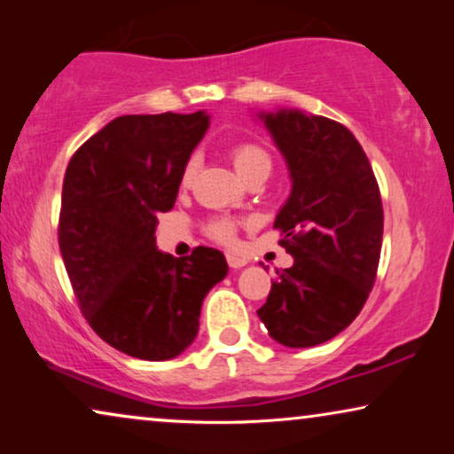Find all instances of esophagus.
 I'll return each mask as SVG.
<instances>
[{"label": "esophagus", "instance_id": "obj_1", "mask_svg": "<svg viewBox=\"0 0 454 454\" xmlns=\"http://www.w3.org/2000/svg\"><path fill=\"white\" fill-rule=\"evenodd\" d=\"M227 264L231 266V269H241V266L247 264V260L238 256V254H227Z\"/></svg>", "mask_w": 454, "mask_h": 454}]
</instances>
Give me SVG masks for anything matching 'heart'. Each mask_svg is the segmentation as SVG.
<instances>
[{
    "label": "heart",
    "instance_id": "heart-1",
    "mask_svg": "<svg viewBox=\"0 0 454 454\" xmlns=\"http://www.w3.org/2000/svg\"><path fill=\"white\" fill-rule=\"evenodd\" d=\"M229 154H231L235 169H238L239 176L244 177L247 184H250L252 179L269 177V173L272 169V157L269 148L260 145V142H252V140L238 142V145L231 146ZM194 173H196V160L188 159V163L184 165V171H182V185H190L192 179H194ZM239 223L241 221L233 219V216L215 215L204 223V233H207L210 239L219 241V244H233L235 235H238Z\"/></svg>",
    "mask_w": 454,
    "mask_h": 454
}]
</instances>
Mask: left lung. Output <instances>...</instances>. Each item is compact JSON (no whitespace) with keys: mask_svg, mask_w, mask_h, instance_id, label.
<instances>
[{"mask_svg":"<svg viewBox=\"0 0 454 454\" xmlns=\"http://www.w3.org/2000/svg\"><path fill=\"white\" fill-rule=\"evenodd\" d=\"M287 159L289 200L275 219L291 269L258 309L285 347H314L351 325L374 287L384 213L364 148L343 123L300 111L260 115Z\"/></svg>","mask_w":454,"mask_h":454,"instance_id":"8db88e82","label":"left lung"}]
</instances>
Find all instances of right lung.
Masks as SVG:
<instances>
[{
	"label": "right lung",
	"instance_id": "obj_1",
	"mask_svg": "<svg viewBox=\"0 0 454 454\" xmlns=\"http://www.w3.org/2000/svg\"><path fill=\"white\" fill-rule=\"evenodd\" d=\"M207 128L202 111L121 115L67 163L61 258L86 322L126 356H179L196 339L202 300L227 275L215 247L173 258L154 246L157 216L176 204L184 165Z\"/></svg>",
	"mask_w": 454,
	"mask_h": 454
}]
</instances>
